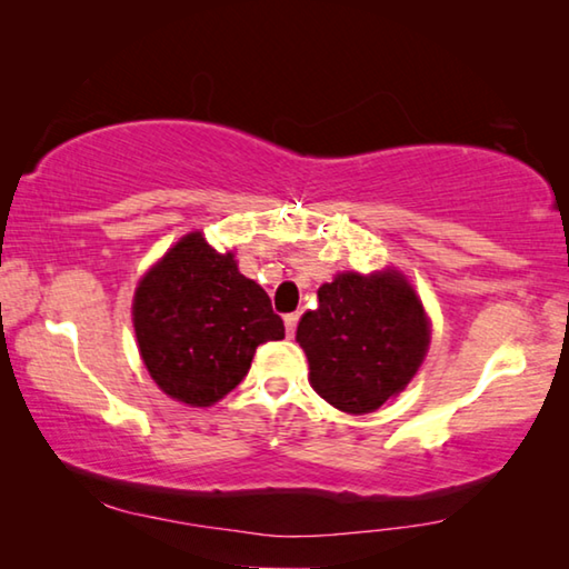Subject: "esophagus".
<instances>
[{"label":"esophagus","mask_w":569,"mask_h":569,"mask_svg":"<svg viewBox=\"0 0 569 569\" xmlns=\"http://www.w3.org/2000/svg\"><path fill=\"white\" fill-rule=\"evenodd\" d=\"M283 321H286V333L293 336L296 333V326H298V313H288Z\"/></svg>","instance_id":"34e87169"}]
</instances>
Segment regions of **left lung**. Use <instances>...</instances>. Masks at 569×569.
<instances>
[{"label":"left lung","mask_w":569,"mask_h":569,"mask_svg":"<svg viewBox=\"0 0 569 569\" xmlns=\"http://www.w3.org/2000/svg\"><path fill=\"white\" fill-rule=\"evenodd\" d=\"M296 341L319 397L341 411L369 413L417 373L429 321L399 273H341L319 288V308L303 313Z\"/></svg>","instance_id":"8db88e82"}]
</instances>
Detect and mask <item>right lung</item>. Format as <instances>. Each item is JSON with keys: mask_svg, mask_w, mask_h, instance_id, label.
<instances>
[{"mask_svg": "<svg viewBox=\"0 0 569 569\" xmlns=\"http://www.w3.org/2000/svg\"><path fill=\"white\" fill-rule=\"evenodd\" d=\"M132 319L150 377L190 407L223 399L246 379L258 346L286 336L263 288L200 233L182 238L142 278Z\"/></svg>", "mask_w": 569, "mask_h": 569, "instance_id": "1", "label": "right lung"}]
</instances>
